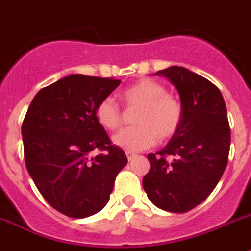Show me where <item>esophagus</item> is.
Returning <instances> with one entry per match:
<instances>
[{"instance_id":"esophagus-1","label":"esophagus","mask_w":251,"mask_h":251,"mask_svg":"<svg viewBox=\"0 0 251 251\" xmlns=\"http://www.w3.org/2000/svg\"><path fill=\"white\" fill-rule=\"evenodd\" d=\"M126 156H127L128 161H132V160H134L137 155L135 152H132V151H126Z\"/></svg>"}]
</instances>
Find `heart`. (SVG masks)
Wrapping results in <instances>:
<instances>
[{"label": "heart", "instance_id": "b5f03b06", "mask_svg": "<svg viewBox=\"0 0 251 251\" xmlns=\"http://www.w3.org/2000/svg\"><path fill=\"white\" fill-rule=\"evenodd\" d=\"M128 110L137 109L134 116L136 126L120 131L114 142L120 148L139 151L152 146L157 140H168L177 132L184 110L177 99L166 94L161 83L150 78H140L121 92ZM95 117L103 128L115 131L124 123L120 106L112 98H105L95 109Z\"/></svg>", "mask_w": 251, "mask_h": 251}]
</instances>
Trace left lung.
I'll use <instances>...</instances> for the list:
<instances>
[{"instance_id":"obj_1","label":"left lung","mask_w":251,"mask_h":251,"mask_svg":"<svg viewBox=\"0 0 251 251\" xmlns=\"http://www.w3.org/2000/svg\"><path fill=\"white\" fill-rule=\"evenodd\" d=\"M155 75L168 77L181 99L179 130L169 144L149 153L150 170L142 186L155 206L187 213L215 189L229 160L230 125L220 90L185 67L171 66Z\"/></svg>"}]
</instances>
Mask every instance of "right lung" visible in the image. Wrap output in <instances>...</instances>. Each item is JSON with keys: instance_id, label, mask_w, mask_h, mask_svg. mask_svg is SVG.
I'll return each instance as SVG.
<instances>
[{"instance_id": "right-lung-1", "label": "right lung", "mask_w": 251, "mask_h": 251, "mask_svg": "<svg viewBox=\"0 0 251 251\" xmlns=\"http://www.w3.org/2000/svg\"><path fill=\"white\" fill-rule=\"evenodd\" d=\"M120 82L85 75L61 78L37 92L22 123L27 171L45 200L70 218L102 210L127 164L95 117L98 103Z\"/></svg>"}]
</instances>
